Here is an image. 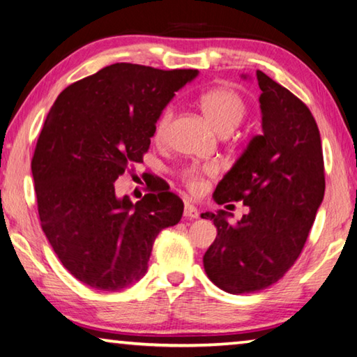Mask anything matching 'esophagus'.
Instances as JSON below:
<instances>
[{"label":"esophagus","instance_id":"34e87169","mask_svg":"<svg viewBox=\"0 0 357 357\" xmlns=\"http://www.w3.org/2000/svg\"><path fill=\"white\" fill-rule=\"evenodd\" d=\"M198 215H200V213H198V209L193 206L192 203L185 202V206H184V217H185V219L195 220V219H198Z\"/></svg>","mask_w":357,"mask_h":357}]
</instances>
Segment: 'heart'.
<instances>
[{"label":"heart","instance_id":"obj_1","mask_svg":"<svg viewBox=\"0 0 357 357\" xmlns=\"http://www.w3.org/2000/svg\"><path fill=\"white\" fill-rule=\"evenodd\" d=\"M198 105L204 114V118L209 123L217 134L227 135L243 121L245 114V102L241 96L229 88H214L211 91L202 94L198 99ZM173 119L172 107H167L160 112L159 118L155 119L153 137L155 142H162L167 137L168 128ZM214 167L204 168H185L183 172L184 183L192 192H202L204 183L203 176L214 174Z\"/></svg>","mask_w":357,"mask_h":357}]
</instances>
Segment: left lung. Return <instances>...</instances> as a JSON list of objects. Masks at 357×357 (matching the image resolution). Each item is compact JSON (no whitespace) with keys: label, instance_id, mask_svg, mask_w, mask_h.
I'll return each mask as SVG.
<instances>
[{"label":"left lung","instance_id":"left-lung-1","mask_svg":"<svg viewBox=\"0 0 357 357\" xmlns=\"http://www.w3.org/2000/svg\"><path fill=\"white\" fill-rule=\"evenodd\" d=\"M247 78V75H243ZM261 135H255L215 187L217 204L243 202L238 223L204 213L217 238L203 257L211 282L231 294L255 293L285 275L301 255L324 197V162L315 118L304 102L257 70Z\"/></svg>","mask_w":357,"mask_h":357}]
</instances>
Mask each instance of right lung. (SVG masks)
Masks as SVG:
<instances>
[{
  "label": "right lung",
  "instance_id": "1",
  "mask_svg": "<svg viewBox=\"0 0 357 357\" xmlns=\"http://www.w3.org/2000/svg\"><path fill=\"white\" fill-rule=\"evenodd\" d=\"M195 69L116 63L58 96L31 160L40 225L69 273L84 285L119 291L140 280L162 229L184 203L160 185L140 202L114 181L143 162L155 119Z\"/></svg>",
  "mask_w": 357,
  "mask_h": 357
}]
</instances>
